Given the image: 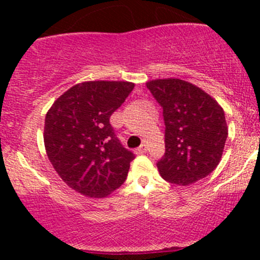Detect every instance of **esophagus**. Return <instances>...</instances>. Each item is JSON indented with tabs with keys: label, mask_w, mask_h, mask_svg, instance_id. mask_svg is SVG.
<instances>
[{
	"label": "esophagus",
	"mask_w": 260,
	"mask_h": 260,
	"mask_svg": "<svg viewBox=\"0 0 260 260\" xmlns=\"http://www.w3.org/2000/svg\"><path fill=\"white\" fill-rule=\"evenodd\" d=\"M136 153L137 154H142V153H146L147 152V147H146V145H141L140 147H138V148H136Z\"/></svg>",
	"instance_id": "1"
}]
</instances>
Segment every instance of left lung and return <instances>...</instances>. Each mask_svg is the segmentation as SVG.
I'll list each match as a JSON object with an SVG mask.
<instances>
[{
  "mask_svg": "<svg viewBox=\"0 0 260 260\" xmlns=\"http://www.w3.org/2000/svg\"><path fill=\"white\" fill-rule=\"evenodd\" d=\"M147 88L164 111L166 149L157 162L161 176L187 186L210 175L221 159L228 138L221 107L185 80H151Z\"/></svg>",
  "mask_w": 260,
  "mask_h": 260,
  "instance_id": "1",
  "label": "left lung"
}]
</instances>
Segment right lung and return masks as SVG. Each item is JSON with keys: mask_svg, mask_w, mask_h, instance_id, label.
<instances>
[{"mask_svg": "<svg viewBox=\"0 0 260 260\" xmlns=\"http://www.w3.org/2000/svg\"><path fill=\"white\" fill-rule=\"evenodd\" d=\"M133 88L128 81H85L72 86L49 109L46 153L73 190L106 198L127 179L135 154L123 147L109 119Z\"/></svg>", "mask_w": 260, "mask_h": 260, "instance_id": "add662e5", "label": "right lung"}]
</instances>
